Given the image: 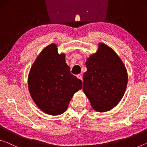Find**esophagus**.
<instances>
[{
	"label": "esophagus",
	"instance_id": "34e87169",
	"mask_svg": "<svg viewBox=\"0 0 147 147\" xmlns=\"http://www.w3.org/2000/svg\"><path fill=\"white\" fill-rule=\"evenodd\" d=\"M77 78H79L80 80H82V76L81 74H78V75H77Z\"/></svg>",
	"mask_w": 147,
	"mask_h": 147
}]
</instances>
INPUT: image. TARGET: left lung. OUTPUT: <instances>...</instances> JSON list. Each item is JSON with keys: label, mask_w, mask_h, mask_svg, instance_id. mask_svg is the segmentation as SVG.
Returning a JSON list of instances; mask_svg holds the SVG:
<instances>
[{"label": "left lung", "mask_w": 147, "mask_h": 147, "mask_svg": "<svg viewBox=\"0 0 147 147\" xmlns=\"http://www.w3.org/2000/svg\"><path fill=\"white\" fill-rule=\"evenodd\" d=\"M83 91L94 110L109 111L119 104L128 83L126 69L113 50L100 43L96 53L86 62Z\"/></svg>", "instance_id": "obj_1"}]
</instances>
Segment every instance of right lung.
Returning <instances> with one entry per match:
<instances>
[{"label": "right lung", "instance_id": "obj_1", "mask_svg": "<svg viewBox=\"0 0 147 147\" xmlns=\"http://www.w3.org/2000/svg\"><path fill=\"white\" fill-rule=\"evenodd\" d=\"M28 90L37 106L51 115H61L67 109L82 82L71 73L65 54H58L56 44L44 48L32 65L28 77Z\"/></svg>", "mask_w": 147, "mask_h": 147}]
</instances>
